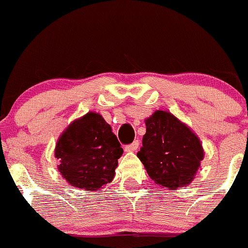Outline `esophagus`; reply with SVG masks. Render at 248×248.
<instances>
[{
	"instance_id": "esophagus-1",
	"label": "esophagus",
	"mask_w": 248,
	"mask_h": 248,
	"mask_svg": "<svg viewBox=\"0 0 248 248\" xmlns=\"http://www.w3.org/2000/svg\"><path fill=\"white\" fill-rule=\"evenodd\" d=\"M137 148H139V140H136V141H134L132 143L125 146V151L126 152H135Z\"/></svg>"
}]
</instances>
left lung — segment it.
Returning a JSON list of instances; mask_svg holds the SVG:
<instances>
[{"label": "left lung", "mask_w": 248, "mask_h": 248, "mask_svg": "<svg viewBox=\"0 0 248 248\" xmlns=\"http://www.w3.org/2000/svg\"><path fill=\"white\" fill-rule=\"evenodd\" d=\"M137 156L156 185L177 189L192 182L204 151L189 127L169 112L156 111L146 121Z\"/></svg>", "instance_id": "obj_1"}]
</instances>
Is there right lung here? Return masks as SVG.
<instances>
[{"label":"right lung","instance_id":"add662e5","mask_svg":"<svg viewBox=\"0 0 248 248\" xmlns=\"http://www.w3.org/2000/svg\"><path fill=\"white\" fill-rule=\"evenodd\" d=\"M122 154L123 148L111 125L93 112L73 122L55 147L63 178L73 187L87 190L101 188L113 180Z\"/></svg>","mask_w":248,"mask_h":248}]
</instances>
